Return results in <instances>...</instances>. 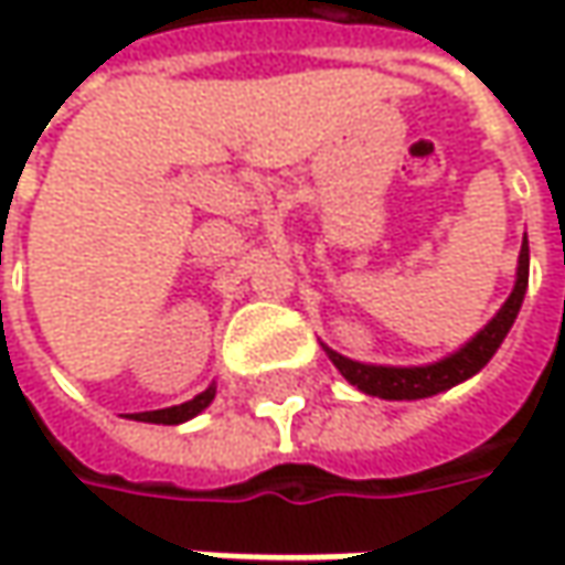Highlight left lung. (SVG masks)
Here are the masks:
<instances>
[{
  "instance_id": "8db88e82",
  "label": "left lung",
  "mask_w": 565,
  "mask_h": 565,
  "mask_svg": "<svg viewBox=\"0 0 565 565\" xmlns=\"http://www.w3.org/2000/svg\"><path fill=\"white\" fill-rule=\"evenodd\" d=\"M525 292H529V238H522L510 298L500 305V311L490 317L475 337L468 339L466 345H459L456 352H449L444 359L430 361V364H367V361L339 355L337 349H330L327 342H320V345H323L327 359L337 364L339 374L355 390H361L364 396H377V399L390 402L427 399V396H437V393H446V390L471 380L497 355V349L503 345V339L522 311Z\"/></svg>"
}]
</instances>
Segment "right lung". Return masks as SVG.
<instances>
[{"label": "right lung", "mask_w": 565, "mask_h": 565, "mask_svg": "<svg viewBox=\"0 0 565 565\" xmlns=\"http://www.w3.org/2000/svg\"><path fill=\"white\" fill-rule=\"evenodd\" d=\"M213 399H216V383H210L204 393H198L194 399L182 402V405L157 408V412H138V415H131V418L143 424H185L191 422V418H198L204 408H210V402Z\"/></svg>", "instance_id": "right-lung-1"}]
</instances>
